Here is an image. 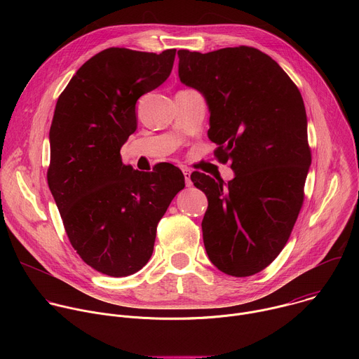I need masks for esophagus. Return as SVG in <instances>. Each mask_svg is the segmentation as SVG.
Returning <instances> with one entry per match:
<instances>
[{
	"mask_svg": "<svg viewBox=\"0 0 359 359\" xmlns=\"http://www.w3.org/2000/svg\"><path fill=\"white\" fill-rule=\"evenodd\" d=\"M182 172H183V175H184V183H186V186L187 187H190L193 183H191V179H190V170L187 169V168H184V169H182Z\"/></svg>",
	"mask_w": 359,
	"mask_h": 359,
	"instance_id": "esophagus-1",
	"label": "esophagus"
}]
</instances>
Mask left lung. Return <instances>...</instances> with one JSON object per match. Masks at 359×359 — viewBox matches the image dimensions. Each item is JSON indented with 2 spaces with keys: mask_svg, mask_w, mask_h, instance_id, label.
Returning a JSON list of instances; mask_svg holds the SVG:
<instances>
[{
  "mask_svg": "<svg viewBox=\"0 0 359 359\" xmlns=\"http://www.w3.org/2000/svg\"><path fill=\"white\" fill-rule=\"evenodd\" d=\"M177 57L180 81L206 97L215 156L236 173L227 184L200 172L190 176L209 200L204 247L224 274H257L281 252L302 208L311 165L302 96L257 48L179 49Z\"/></svg>",
  "mask_w": 359,
  "mask_h": 359,
  "instance_id": "8db88e82",
  "label": "left lung"
}]
</instances>
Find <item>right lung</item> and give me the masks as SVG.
Instances as JSON below:
<instances>
[{
    "mask_svg": "<svg viewBox=\"0 0 359 359\" xmlns=\"http://www.w3.org/2000/svg\"><path fill=\"white\" fill-rule=\"evenodd\" d=\"M175 55L176 49H104L58 97L48 186L72 247L102 274L126 277L149 262L158 223L184 187L182 170L170 163L139 172L121 158L137 128V99L169 78Z\"/></svg>",
    "mask_w": 359,
    "mask_h": 359,
    "instance_id": "right-lung-1",
    "label": "right lung"
}]
</instances>
